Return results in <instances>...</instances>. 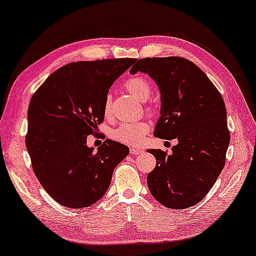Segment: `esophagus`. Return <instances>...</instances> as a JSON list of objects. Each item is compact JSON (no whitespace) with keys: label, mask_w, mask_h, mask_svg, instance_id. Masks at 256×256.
Returning <instances> with one entry per match:
<instances>
[{"label":"esophagus","mask_w":256,"mask_h":256,"mask_svg":"<svg viewBox=\"0 0 256 256\" xmlns=\"http://www.w3.org/2000/svg\"><path fill=\"white\" fill-rule=\"evenodd\" d=\"M130 154L132 155H140V154H142V150H140V148H135V147H132L130 148Z\"/></svg>","instance_id":"esophagus-1"}]
</instances>
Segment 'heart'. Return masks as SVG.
<instances>
[{"label":"heart","mask_w":256,"mask_h":256,"mask_svg":"<svg viewBox=\"0 0 256 256\" xmlns=\"http://www.w3.org/2000/svg\"><path fill=\"white\" fill-rule=\"evenodd\" d=\"M124 88L127 91L132 94L137 100L145 102L150 98L152 94V86L150 80L142 78V76H135L130 80H127L124 84ZM111 106V98L108 96L104 101V114L110 111ZM148 124L145 121H138V122H121L118 127L114 128L111 132V137L114 140L124 142L128 145H138L142 140L145 134L148 132Z\"/></svg>","instance_id":"1"}]
</instances>
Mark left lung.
<instances>
[{"instance_id": "8db88e82", "label": "left lung", "mask_w": 256, "mask_h": 256, "mask_svg": "<svg viewBox=\"0 0 256 256\" xmlns=\"http://www.w3.org/2000/svg\"><path fill=\"white\" fill-rule=\"evenodd\" d=\"M142 72L156 82L160 116L154 136L178 140L172 153L148 150L156 166L147 176L152 196L171 209L202 200L225 165L230 136L222 94L194 62L182 57L140 60L130 74Z\"/></svg>"}]
</instances>
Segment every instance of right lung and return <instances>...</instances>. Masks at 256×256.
<instances>
[{
    "mask_svg": "<svg viewBox=\"0 0 256 256\" xmlns=\"http://www.w3.org/2000/svg\"><path fill=\"white\" fill-rule=\"evenodd\" d=\"M134 60L70 62L49 75L31 98L26 146L40 184L60 204L78 209L96 204L128 155L118 142L106 140L94 152L86 140L104 119L111 85Z\"/></svg>",
    "mask_w": 256,
    "mask_h": 256,
    "instance_id": "obj_1",
    "label": "right lung"
}]
</instances>
